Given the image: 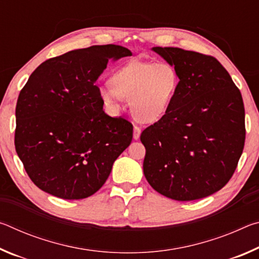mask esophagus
<instances>
[{"mask_svg": "<svg viewBox=\"0 0 259 259\" xmlns=\"http://www.w3.org/2000/svg\"><path fill=\"white\" fill-rule=\"evenodd\" d=\"M140 133H142V129L139 128V126H137V125H135L134 126V139H139V137H140Z\"/></svg>", "mask_w": 259, "mask_h": 259, "instance_id": "obj_1", "label": "esophagus"}]
</instances>
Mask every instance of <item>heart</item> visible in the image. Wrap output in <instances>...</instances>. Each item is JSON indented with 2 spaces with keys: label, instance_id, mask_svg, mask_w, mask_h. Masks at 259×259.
Returning <instances> with one entry per match:
<instances>
[{
  "label": "heart",
  "instance_id": "1",
  "mask_svg": "<svg viewBox=\"0 0 259 259\" xmlns=\"http://www.w3.org/2000/svg\"><path fill=\"white\" fill-rule=\"evenodd\" d=\"M109 85L100 88V98L112 111L120 108L119 100H130L135 119L142 123L159 121L171 105L179 84L175 66L169 63L131 60L115 69Z\"/></svg>",
  "mask_w": 259,
  "mask_h": 259
}]
</instances>
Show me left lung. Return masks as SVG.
Segmentation results:
<instances>
[{"label": "left lung", "mask_w": 259, "mask_h": 259, "mask_svg": "<svg viewBox=\"0 0 259 259\" xmlns=\"http://www.w3.org/2000/svg\"><path fill=\"white\" fill-rule=\"evenodd\" d=\"M152 50L175 66L179 84L166 113L140 135L144 175L169 199L205 198L226 185L242 154V96L213 57L179 48Z\"/></svg>", "instance_id": "left-lung-1"}]
</instances>
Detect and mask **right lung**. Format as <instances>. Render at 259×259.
Here are the masks:
<instances>
[{"label": "right lung", "instance_id": "add662e5", "mask_svg": "<svg viewBox=\"0 0 259 259\" xmlns=\"http://www.w3.org/2000/svg\"><path fill=\"white\" fill-rule=\"evenodd\" d=\"M115 45L68 51L30 74L16 106L15 146L42 191L80 200L102 187L133 140V124L104 112L95 84L109 59L131 56Z\"/></svg>", "mask_w": 259, "mask_h": 259}]
</instances>
